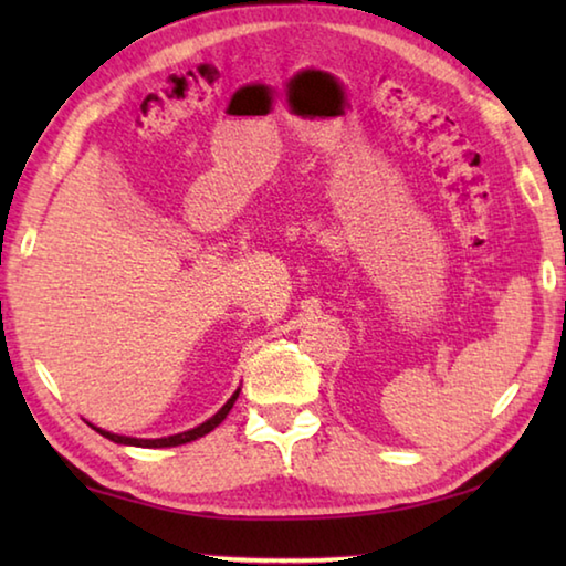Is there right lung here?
Here are the masks:
<instances>
[{
	"mask_svg": "<svg viewBox=\"0 0 566 566\" xmlns=\"http://www.w3.org/2000/svg\"><path fill=\"white\" fill-rule=\"evenodd\" d=\"M237 397H239V389L234 391L232 397H229V401L227 405L217 411L214 417H209L207 421H202V424L199 427H195V429H189V432H181V434H171V437H161V439H134V437H122V434H112V432H104V429H97V432L102 434V437H107V439H112V442H117V444H132V447H147V449H159V447H179V444H187V442H195V439H199V437H205V434H209L212 432L214 427H219L224 421V417L229 415V409L234 407V401H237Z\"/></svg>",
	"mask_w": 566,
	"mask_h": 566,
	"instance_id": "obj_1",
	"label": "right lung"
}]
</instances>
